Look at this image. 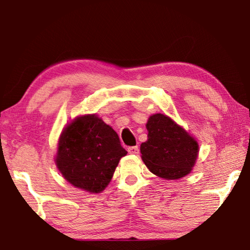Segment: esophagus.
Returning <instances> with one entry per match:
<instances>
[{
	"mask_svg": "<svg viewBox=\"0 0 250 250\" xmlns=\"http://www.w3.org/2000/svg\"><path fill=\"white\" fill-rule=\"evenodd\" d=\"M128 152L130 154H138L139 153V146H129L128 147Z\"/></svg>",
	"mask_w": 250,
	"mask_h": 250,
	"instance_id": "1",
	"label": "esophagus"
}]
</instances>
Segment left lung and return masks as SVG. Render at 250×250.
Listing matches in <instances>:
<instances>
[{"label": "left lung", "mask_w": 250, "mask_h": 250, "mask_svg": "<svg viewBox=\"0 0 250 250\" xmlns=\"http://www.w3.org/2000/svg\"><path fill=\"white\" fill-rule=\"evenodd\" d=\"M147 140L140 146L147 168L162 179L177 180L191 172L198 145L170 118L156 113L146 124Z\"/></svg>", "instance_id": "left-lung-1"}]
</instances>
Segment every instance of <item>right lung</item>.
Segmentation results:
<instances>
[{"instance_id": "obj_1", "label": "right lung", "mask_w": 250, "mask_h": 250, "mask_svg": "<svg viewBox=\"0 0 250 250\" xmlns=\"http://www.w3.org/2000/svg\"><path fill=\"white\" fill-rule=\"evenodd\" d=\"M125 154L111 126L95 115L84 116L71 122L62 133L56 164L70 184L99 193L109 184Z\"/></svg>"}]
</instances>
